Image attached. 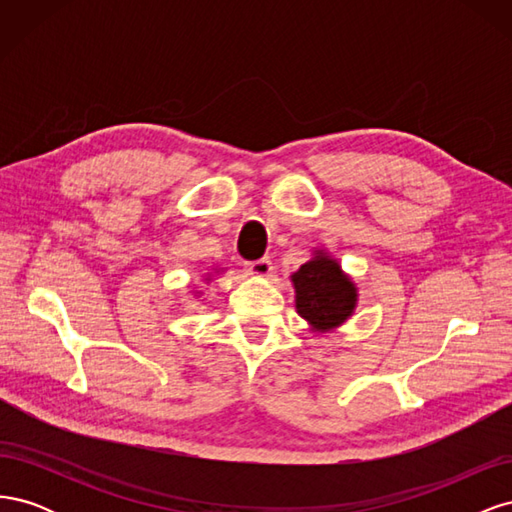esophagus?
Masks as SVG:
<instances>
[{
	"label": "esophagus",
	"instance_id": "obj_1",
	"mask_svg": "<svg viewBox=\"0 0 512 512\" xmlns=\"http://www.w3.org/2000/svg\"><path fill=\"white\" fill-rule=\"evenodd\" d=\"M245 269H247V273H250V275L269 277L273 273V262L269 258H258V260L247 262Z\"/></svg>",
	"mask_w": 512,
	"mask_h": 512
}]
</instances>
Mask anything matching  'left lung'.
<instances>
[{"mask_svg": "<svg viewBox=\"0 0 512 512\" xmlns=\"http://www.w3.org/2000/svg\"><path fill=\"white\" fill-rule=\"evenodd\" d=\"M297 290V312L316 329H333L354 309V284L331 258L316 256L292 275Z\"/></svg>", "mask_w": 512, "mask_h": 512, "instance_id": "8db88e82", "label": "left lung"}]
</instances>
